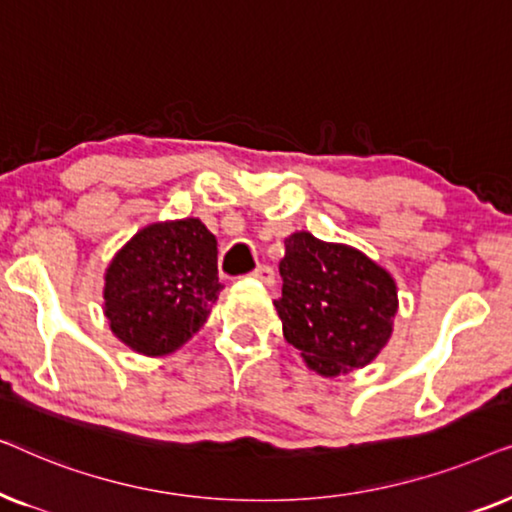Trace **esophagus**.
Wrapping results in <instances>:
<instances>
[{
  "instance_id": "34e87169",
  "label": "esophagus",
  "mask_w": 512,
  "mask_h": 512,
  "mask_svg": "<svg viewBox=\"0 0 512 512\" xmlns=\"http://www.w3.org/2000/svg\"><path fill=\"white\" fill-rule=\"evenodd\" d=\"M251 277H256L258 282H263V284H268V286L275 284V270H272L270 265H258V268L251 272Z\"/></svg>"
}]
</instances>
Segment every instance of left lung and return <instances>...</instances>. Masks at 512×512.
Returning a JSON list of instances; mask_svg holds the SVG:
<instances>
[{"label": "left lung", "instance_id": "8db88e82", "mask_svg": "<svg viewBox=\"0 0 512 512\" xmlns=\"http://www.w3.org/2000/svg\"><path fill=\"white\" fill-rule=\"evenodd\" d=\"M284 247L275 307L286 342L324 377L368 366L394 331V277L359 249L305 230L286 237Z\"/></svg>", "mask_w": 512, "mask_h": 512}]
</instances>
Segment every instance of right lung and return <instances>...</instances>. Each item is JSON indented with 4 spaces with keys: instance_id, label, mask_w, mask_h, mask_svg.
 <instances>
[{
    "instance_id": "obj_1",
    "label": "right lung",
    "mask_w": 512,
    "mask_h": 512,
    "mask_svg": "<svg viewBox=\"0 0 512 512\" xmlns=\"http://www.w3.org/2000/svg\"><path fill=\"white\" fill-rule=\"evenodd\" d=\"M216 254V237L200 219L139 230L104 275V317L116 338L144 356L191 340L223 289Z\"/></svg>"
}]
</instances>
